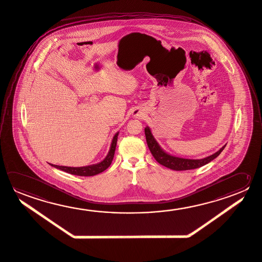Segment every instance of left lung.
I'll use <instances>...</instances> for the list:
<instances>
[{
	"label": "left lung",
	"mask_w": 262,
	"mask_h": 262,
	"mask_svg": "<svg viewBox=\"0 0 262 262\" xmlns=\"http://www.w3.org/2000/svg\"><path fill=\"white\" fill-rule=\"evenodd\" d=\"M145 135H146V140H147L148 148H149L154 159L160 164H162L169 169H171V170H176V171H186V170H192V169H196V168L203 166L205 164L211 162L212 160H214L215 158L218 157L220 153L224 150V148L226 146L225 145L217 152L210 155L209 157L204 158V159H200V160L183 159V158L171 156V155L167 154L165 151H163L161 147L159 146L157 141L153 138L150 129L148 127L145 128Z\"/></svg>",
	"instance_id": "8db88e82"
}]
</instances>
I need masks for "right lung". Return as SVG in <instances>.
Returning a JSON list of instances; mask_svg holds the SVG:
<instances>
[{
    "instance_id": "1",
    "label": "right lung",
    "mask_w": 262,
    "mask_h": 262,
    "mask_svg": "<svg viewBox=\"0 0 262 262\" xmlns=\"http://www.w3.org/2000/svg\"><path fill=\"white\" fill-rule=\"evenodd\" d=\"M117 138H118V133L115 134V136L114 137L108 155L106 156V158H105L102 162L98 163V164H93V165H91V166L85 167L59 166V165H53V164H52V166L60 169L62 171H67L68 173L75 174V176H92L98 174V173L105 171L111 165L112 162H113L114 151H115V148H116V143H117Z\"/></svg>"
}]
</instances>
